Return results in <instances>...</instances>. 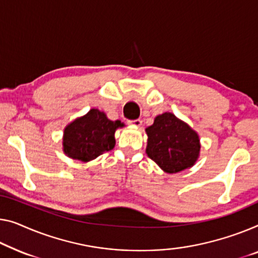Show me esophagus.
<instances>
[{
  "instance_id": "1",
  "label": "esophagus",
  "mask_w": 258,
  "mask_h": 258,
  "mask_svg": "<svg viewBox=\"0 0 258 258\" xmlns=\"http://www.w3.org/2000/svg\"><path fill=\"white\" fill-rule=\"evenodd\" d=\"M128 125L134 126V127H140L142 125V121L140 119H136V120H128Z\"/></svg>"
}]
</instances>
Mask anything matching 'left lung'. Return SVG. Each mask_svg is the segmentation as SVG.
<instances>
[{"label": "left lung", "mask_w": 258, "mask_h": 258, "mask_svg": "<svg viewBox=\"0 0 258 258\" xmlns=\"http://www.w3.org/2000/svg\"><path fill=\"white\" fill-rule=\"evenodd\" d=\"M146 153L167 174H177L194 167L201 155V139L189 124L171 112L159 114L145 130Z\"/></svg>", "instance_id": "left-lung-1"}]
</instances>
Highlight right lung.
<instances>
[{"mask_svg":"<svg viewBox=\"0 0 258 258\" xmlns=\"http://www.w3.org/2000/svg\"><path fill=\"white\" fill-rule=\"evenodd\" d=\"M124 126L120 120H110L103 111L91 109L64 127L62 151L73 160L90 162L113 149L116 145L114 133Z\"/></svg>","mask_w":258,"mask_h":258,"instance_id":"right-lung-1","label":"right lung"}]
</instances>
